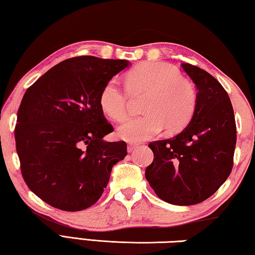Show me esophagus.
Instances as JSON below:
<instances>
[{
  "instance_id": "1",
  "label": "esophagus",
  "mask_w": 255,
  "mask_h": 255,
  "mask_svg": "<svg viewBox=\"0 0 255 255\" xmlns=\"http://www.w3.org/2000/svg\"><path fill=\"white\" fill-rule=\"evenodd\" d=\"M139 147V146H138V144H129L128 146H127V152L128 153H131L132 150H135L136 148H138Z\"/></svg>"
}]
</instances>
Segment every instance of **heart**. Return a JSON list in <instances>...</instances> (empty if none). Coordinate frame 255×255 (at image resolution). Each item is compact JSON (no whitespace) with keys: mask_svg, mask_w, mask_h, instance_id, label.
Listing matches in <instances>:
<instances>
[{"mask_svg":"<svg viewBox=\"0 0 255 255\" xmlns=\"http://www.w3.org/2000/svg\"><path fill=\"white\" fill-rule=\"evenodd\" d=\"M130 91H148L140 117L125 119L117 127V136L129 143L152 139L165 127L178 131L187 126L195 114L197 92L175 66L165 62H146L133 68L127 75ZM102 111L114 120L125 117L127 94L117 80L108 81L99 98Z\"/></svg>","mask_w":255,"mask_h":255,"instance_id":"b5f03b06","label":"heart"}]
</instances>
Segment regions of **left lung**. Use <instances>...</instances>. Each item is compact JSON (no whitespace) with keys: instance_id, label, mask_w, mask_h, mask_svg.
Returning a JSON list of instances; mask_svg holds the SVG:
<instances>
[{"instance_id":"1","label":"left lung","mask_w":255,"mask_h":255,"mask_svg":"<svg viewBox=\"0 0 255 255\" xmlns=\"http://www.w3.org/2000/svg\"><path fill=\"white\" fill-rule=\"evenodd\" d=\"M181 66L198 90L195 114L178 135L149 143L154 159L145 176L162 200L190 206L208 199L231 174L236 125L222 84L199 67Z\"/></svg>"}]
</instances>
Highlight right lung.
<instances>
[{
    "label": "right lung",
    "instance_id": "1",
    "mask_svg": "<svg viewBox=\"0 0 255 255\" xmlns=\"http://www.w3.org/2000/svg\"><path fill=\"white\" fill-rule=\"evenodd\" d=\"M130 65L80 56L51 67L25 91L14 130L25 183L46 204L66 211L99 200L112 167L127 155L99 103L108 81Z\"/></svg>",
    "mask_w": 255,
    "mask_h": 255
}]
</instances>
